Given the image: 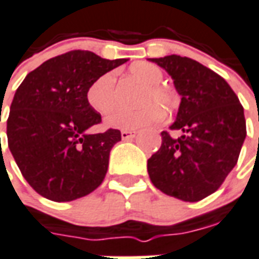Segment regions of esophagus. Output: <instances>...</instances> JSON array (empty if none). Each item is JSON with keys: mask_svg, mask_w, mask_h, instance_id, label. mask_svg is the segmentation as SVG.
Instances as JSON below:
<instances>
[{"mask_svg": "<svg viewBox=\"0 0 259 259\" xmlns=\"http://www.w3.org/2000/svg\"><path fill=\"white\" fill-rule=\"evenodd\" d=\"M120 136H122V140H132L137 136V132H135V130H122Z\"/></svg>", "mask_w": 259, "mask_h": 259, "instance_id": "1", "label": "esophagus"}]
</instances>
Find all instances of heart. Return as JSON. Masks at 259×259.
<instances>
[{
    "label": "heart",
    "mask_w": 259,
    "mask_h": 259,
    "mask_svg": "<svg viewBox=\"0 0 259 259\" xmlns=\"http://www.w3.org/2000/svg\"><path fill=\"white\" fill-rule=\"evenodd\" d=\"M130 74L136 76L145 89L141 93L140 103L144 104L137 110L118 108L105 118V124L112 129L135 130L158 122L162 118L160 110L170 111L176 105V99L167 88L160 85L163 81V71L148 61H139L130 66ZM86 101L92 110L104 115L110 112L115 105V74L104 72L96 78L86 91ZM147 102H155L147 105Z\"/></svg>",
    "instance_id": "1"
}]
</instances>
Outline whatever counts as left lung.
<instances>
[{
	"label": "left lung",
	"instance_id": "8db88e82",
	"mask_svg": "<svg viewBox=\"0 0 259 259\" xmlns=\"http://www.w3.org/2000/svg\"><path fill=\"white\" fill-rule=\"evenodd\" d=\"M167 71L181 103L160 148L148 159L155 187L184 202H199L217 191L237 163L246 139L243 105L228 82L199 61L177 55L151 59Z\"/></svg>",
	"mask_w": 259,
	"mask_h": 259
}]
</instances>
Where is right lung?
Masks as SVG:
<instances>
[{"mask_svg":"<svg viewBox=\"0 0 259 259\" xmlns=\"http://www.w3.org/2000/svg\"><path fill=\"white\" fill-rule=\"evenodd\" d=\"M126 59L107 60L89 51L52 57L17 88L7 120L8 147L31 188L53 202L86 196L104 181L110 151L120 132L89 135L101 122L86 91Z\"/></svg>","mask_w":259,"mask_h":259,"instance_id":"1","label":"right lung"}]
</instances>
